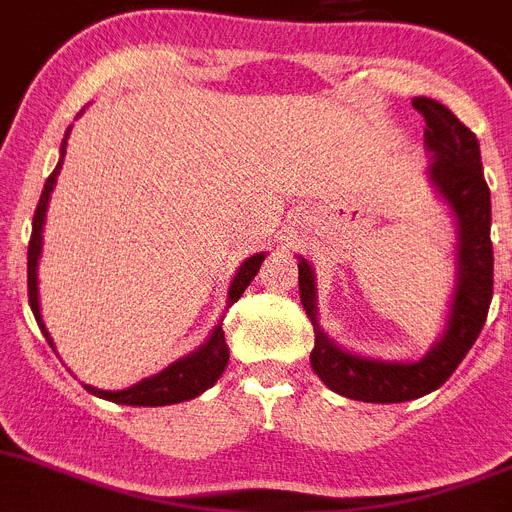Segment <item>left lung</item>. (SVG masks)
Listing matches in <instances>:
<instances>
[{
  "instance_id": "1",
  "label": "left lung",
  "mask_w": 512,
  "mask_h": 512,
  "mask_svg": "<svg viewBox=\"0 0 512 512\" xmlns=\"http://www.w3.org/2000/svg\"><path fill=\"white\" fill-rule=\"evenodd\" d=\"M413 107L426 119L423 145L431 158L428 183L449 206L457 224V267L444 334L416 362H388L342 349L321 329L316 275L306 257H298L301 303L316 334L313 372L329 390L362 403H403L441 388L480 336L492 301V206L480 142L439 101L416 96Z\"/></svg>"
}]
</instances>
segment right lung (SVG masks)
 Returning <instances> with one entry per match:
<instances>
[{
  "instance_id": "1",
  "label": "right lung",
  "mask_w": 512,
  "mask_h": 512,
  "mask_svg": "<svg viewBox=\"0 0 512 512\" xmlns=\"http://www.w3.org/2000/svg\"><path fill=\"white\" fill-rule=\"evenodd\" d=\"M68 135H71V127H68L66 137L61 142V160L55 165V170L45 181L43 193H40L38 209H35V216H32V237H30V247H27V298H30V308L35 313V321H38L40 331L45 334L50 347L55 349L53 339H50L48 329L43 324V313H40V293H38V260L43 255V227H45V211H48L50 204V193H53L55 181H58V173H61L63 158H66V145H68ZM262 260H265V252H257V255L247 257L239 270L234 273L232 283H229V293H227V306H232L242 293H245L247 285L252 283V278L260 270ZM229 362V347L227 339H224V329L222 324H216L211 336L201 344L196 352L186 354L178 362L165 367L163 372L153 377H145L137 385L127 390H99L91 388V385H84L91 395L104 400H112V403L119 405H145V408H153V405H173V403H183V400H191L196 395H201L204 390H209L219 377H222L224 367Z\"/></svg>"
}]
</instances>
